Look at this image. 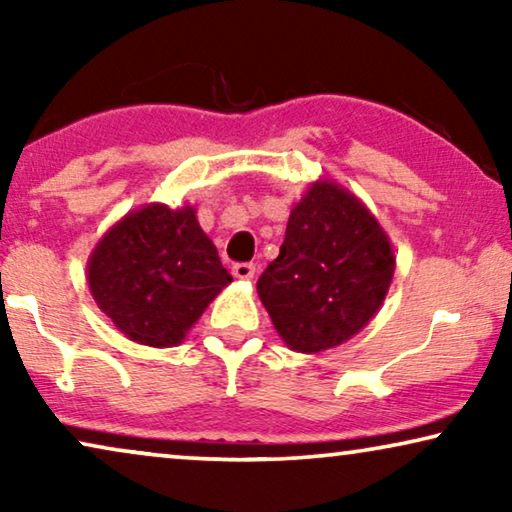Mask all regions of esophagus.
Segmentation results:
<instances>
[{
  "instance_id": "esophagus-1",
  "label": "esophagus",
  "mask_w": 512,
  "mask_h": 512,
  "mask_svg": "<svg viewBox=\"0 0 512 512\" xmlns=\"http://www.w3.org/2000/svg\"><path fill=\"white\" fill-rule=\"evenodd\" d=\"M233 275L235 279H242V282H249L256 275V265L254 263H235L233 265Z\"/></svg>"
}]
</instances>
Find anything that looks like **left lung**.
<instances>
[{"instance_id":"8db88e82","label":"left lung","mask_w":512,"mask_h":512,"mask_svg":"<svg viewBox=\"0 0 512 512\" xmlns=\"http://www.w3.org/2000/svg\"><path fill=\"white\" fill-rule=\"evenodd\" d=\"M396 256L373 212L331 179L291 209L279 256L258 298L293 352L317 354L354 338L387 298Z\"/></svg>"}]
</instances>
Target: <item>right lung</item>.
I'll use <instances>...</instances> for the list:
<instances>
[{"instance_id": "1", "label": "right lung", "mask_w": 512, "mask_h": 512, "mask_svg": "<svg viewBox=\"0 0 512 512\" xmlns=\"http://www.w3.org/2000/svg\"><path fill=\"white\" fill-rule=\"evenodd\" d=\"M86 275L97 307L125 338L149 347L184 342L233 282L195 209L160 202L116 221L90 254Z\"/></svg>"}]
</instances>
